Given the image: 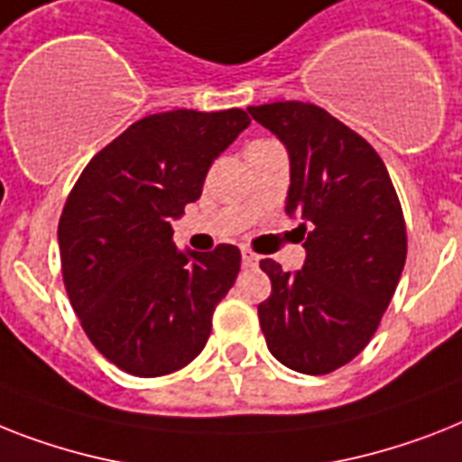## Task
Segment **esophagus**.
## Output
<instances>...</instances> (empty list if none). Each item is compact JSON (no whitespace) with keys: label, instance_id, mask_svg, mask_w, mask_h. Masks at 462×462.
Returning a JSON list of instances; mask_svg holds the SVG:
<instances>
[{"label":"esophagus","instance_id":"1","mask_svg":"<svg viewBox=\"0 0 462 462\" xmlns=\"http://www.w3.org/2000/svg\"><path fill=\"white\" fill-rule=\"evenodd\" d=\"M242 263L246 265V268H254V265H258V256L254 254V251L242 249Z\"/></svg>","mask_w":462,"mask_h":462}]
</instances>
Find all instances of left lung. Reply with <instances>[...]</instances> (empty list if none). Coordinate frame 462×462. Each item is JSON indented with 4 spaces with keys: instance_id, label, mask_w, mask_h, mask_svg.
I'll return each mask as SVG.
<instances>
[{
    "instance_id": "8db88e82",
    "label": "left lung",
    "mask_w": 462,
    "mask_h": 462,
    "mask_svg": "<svg viewBox=\"0 0 462 462\" xmlns=\"http://www.w3.org/2000/svg\"><path fill=\"white\" fill-rule=\"evenodd\" d=\"M290 153L287 216L306 235L301 270L261 261L273 291L258 306L268 351L303 374L346 365L373 339L406 263V223L373 146L325 108H246Z\"/></svg>"
}]
</instances>
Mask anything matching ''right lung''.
<instances>
[{
    "label": "right lung",
    "mask_w": 462,
    "mask_h": 462,
    "mask_svg": "<svg viewBox=\"0 0 462 462\" xmlns=\"http://www.w3.org/2000/svg\"><path fill=\"white\" fill-rule=\"evenodd\" d=\"M242 108H175L133 123L75 182L59 220L70 306L104 358L137 377L192 363L242 254L180 251L172 220L197 201L206 172L249 127Z\"/></svg>",
    "instance_id": "1"
}]
</instances>
